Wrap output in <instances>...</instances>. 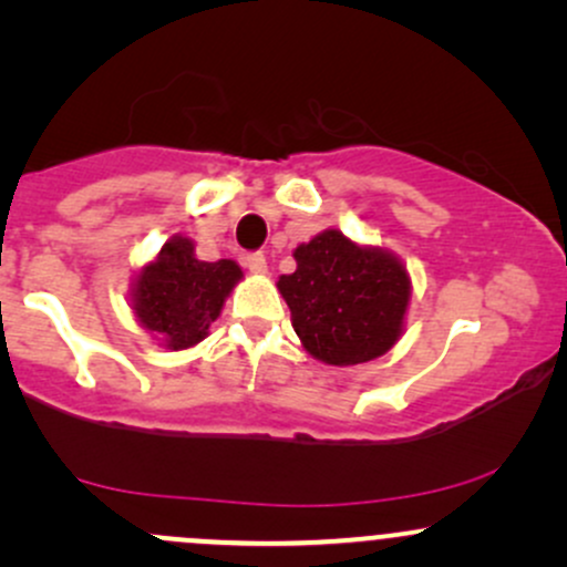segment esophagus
<instances>
[{
	"mask_svg": "<svg viewBox=\"0 0 567 567\" xmlns=\"http://www.w3.org/2000/svg\"><path fill=\"white\" fill-rule=\"evenodd\" d=\"M245 266L252 275H266V256L264 252H250V256H245Z\"/></svg>",
	"mask_w": 567,
	"mask_h": 567,
	"instance_id": "obj_1",
	"label": "esophagus"
}]
</instances>
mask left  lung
I'll list each match as a JSON object with an SVG mask.
<instances>
[{
	"label": "left lung",
	"mask_w": 567,
	"mask_h": 567,
	"mask_svg": "<svg viewBox=\"0 0 567 567\" xmlns=\"http://www.w3.org/2000/svg\"><path fill=\"white\" fill-rule=\"evenodd\" d=\"M292 256L296 271L279 277L277 288L311 357L343 368L394 347L410 301L408 271L394 256L336 229L298 245Z\"/></svg>",
	"instance_id": "8db88e82"
}]
</instances>
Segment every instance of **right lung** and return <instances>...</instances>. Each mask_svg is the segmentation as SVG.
Returning a JSON list of instances; mask_svg holds the SVG:
<instances>
[{"mask_svg":"<svg viewBox=\"0 0 567 567\" xmlns=\"http://www.w3.org/2000/svg\"><path fill=\"white\" fill-rule=\"evenodd\" d=\"M239 277L243 269L234 261H199L192 239L173 237L135 279L133 309L143 328L165 338L167 349H188L218 320Z\"/></svg>","mask_w":567,"mask_h":567,"instance_id":"1","label":"right lung"}]
</instances>
